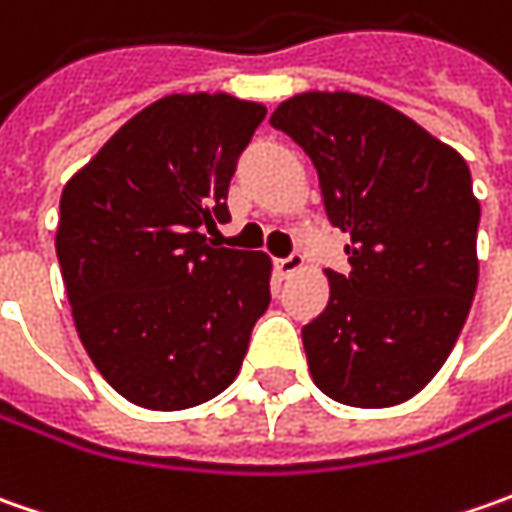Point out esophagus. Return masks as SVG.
<instances>
[{
	"label": "esophagus",
	"mask_w": 512,
	"mask_h": 512,
	"mask_svg": "<svg viewBox=\"0 0 512 512\" xmlns=\"http://www.w3.org/2000/svg\"><path fill=\"white\" fill-rule=\"evenodd\" d=\"M302 265H305V256L302 253H290L285 259H276V270L282 276H293L296 270H302Z\"/></svg>",
	"instance_id": "1"
}]
</instances>
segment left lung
<instances>
[{
  "mask_svg": "<svg viewBox=\"0 0 512 512\" xmlns=\"http://www.w3.org/2000/svg\"><path fill=\"white\" fill-rule=\"evenodd\" d=\"M270 125L319 173L350 270L302 327L316 387L350 407L407 402L447 362L476 296L470 168L404 113L359 93H299Z\"/></svg>",
  "mask_w": 512,
  "mask_h": 512,
  "instance_id": "obj_1",
  "label": "left lung"
}]
</instances>
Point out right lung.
<instances>
[{
	"label": "right lung",
	"instance_id": "obj_1",
	"mask_svg": "<svg viewBox=\"0 0 512 512\" xmlns=\"http://www.w3.org/2000/svg\"><path fill=\"white\" fill-rule=\"evenodd\" d=\"M265 105L173 93L136 113L62 190L56 256L96 370L128 402L185 410L239 376L270 305V259L213 247Z\"/></svg>",
	"mask_w": 512,
	"mask_h": 512
}]
</instances>
